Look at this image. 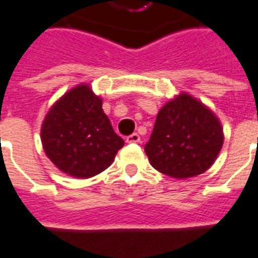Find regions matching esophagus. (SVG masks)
<instances>
[{"mask_svg":"<svg viewBox=\"0 0 258 258\" xmlns=\"http://www.w3.org/2000/svg\"><path fill=\"white\" fill-rule=\"evenodd\" d=\"M140 141H141V137L137 134V133L128 135V137L125 138V142H127V144H138Z\"/></svg>","mask_w":258,"mask_h":258,"instance_id":"obj_1","label":"esophagus"}]
</instances>
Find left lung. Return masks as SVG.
<instances>
[{"label": "left lung", "instance_id": "8db88e82", "mask_svg": "<svg viewBox=\"0 0 258 258\" xmlns=\"http://www.w3.org/2000/svg\"><path fill=\"white\" fill-rule=\"evenodd\" d=\"M222 144L220 118L198 98L181 92L157 113L145 153L157 171L192 178L214 164Z\"/></svg>", "mask_w": 258, "mask_h": 258}]
</instances>
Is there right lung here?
<instances>
[{
  "mask_svg": "<svg viewBox=\"0 0 258 258\" xmlns=\"http://www.w3.org/2000/svg\"><path fill=\"white\" fill-rule=\"evenodd\" d=\"M48 159L74 178H91L106 170L124 141L102 109L90 84L76 85L53 103L41 125Z\"/></svg>",
  "mask_w": 258,
  "mask_h": 258,
  "instance_id": "add662e5",
  "label": "right lung"
}]
</instances>
